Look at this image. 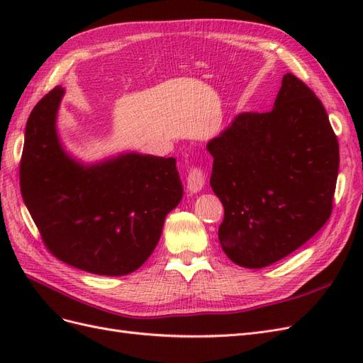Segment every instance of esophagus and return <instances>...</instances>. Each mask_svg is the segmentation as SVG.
Wrapping results in <instances>:
<instances>
[{"label": "esophagus", "instance_id": "1", "mask_svg": "<svg viewBox=\"0 0 363 363\" xmlns=\"http://www.w3.org/2000/svg\"><path fill=\"white\" fill-rule=\"evenodd\" d=\"M206 183V174L201 167H192L186 177V186L191 192H200Z\"/></svg>", "mask_w": 363, "mask_h": 363}]
</instances>
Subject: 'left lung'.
<instances>
[{
  "instance_id": "1",
  "label": "left lung",
  "mask_w": 363,
  "mask_h": 363,
  "mask_svg": "<svg viewBox=\"0 0 363 363\" xmlns=\"http://www.w3.org/2000/svg\"><path fill=\"white\" fill-rule=\"evenodd\" d=\"M207 150L224 206L218 238L238 265L286 257L330 218L337 138L320 98L294 74L283 75L272 111L238 115Z\"/></svg>"
}]
</instances>
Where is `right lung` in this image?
I'll return each instance as SVG.
<instances>
[{"label":"right lung","instance_id":"1","mask_svg":"<svg viewBox=\"0 0 363 363\" xmlns=\"http://www.w3.org/2000/svg\"><path fill=\"white\" fill-rule=\"evenodd\" d=\"M62 95L54 87L28 116L21 194L54 257L98 276H125L151 256L182 200L175 159L128 152L94 167L77 163L56 133Z\"/></svg>","mask_w":363,"mask_h":363}]
</instances>
